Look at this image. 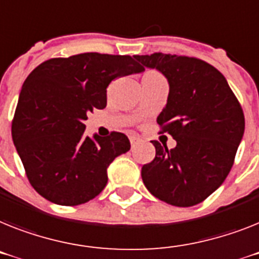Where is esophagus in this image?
Segmentation results:
<instances>
[{"instance_id":"34e87169","label":"esophagus","mask_w":259,"mask_h":259,"mask_svg":"<svg viewBox=\"0 0 259 259\" xmlns=\"http://www.w3.org/2000/svg\"><path fill=\"white\" fill-rule=\"evenodd\" d=\"M138 138H137V137H130V143H132V147H134L137 145V143H138Z\"/></svg>"}]
</instances>
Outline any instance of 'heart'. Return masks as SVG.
<instances>
[{"label":"heart","mask_w":259,"mask_h":259,"mask_svg":"<svg viewBox=\"0 0 259 259\" xmlns=\"http://www.w3.org/2000/svg\"><path fill=\"white\" fill-rule=\"evenodd\" d=\"M147 75H158V73H153V72H151V73H147Z\"/></svg>","instance_id":"obj_1"}]
</instances>
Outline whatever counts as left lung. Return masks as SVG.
Masks as SVG:
<instances>
[{"instance_id":"1","label":"left lung","mask_w":259,"mask_h":259,"mask_svg":"<svg viewBox=\"0 0 259 259\" xmlns=\"http://www.w3.org/2000/svg\"><path fill=\"white\" fill-rule=\"evenodd\" d=\"M168 81L167 104L156 122L177 141H153L155 158L141 175L149 192L175 207H192L224 183L244 137L242 108L220 71L203 60L155 52L136 55Z\"/></svg>"}]
</instances>
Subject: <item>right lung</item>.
Returning <instances> with one entry per match:
<instances>
[{
    "label": "right lung",
    "mask_w": 259,
    "mask_h": 259,
    "mask_svg": "<svg viewBox=\"0 0 259 259\" xmlns=\"http://www.w3.org/2000/svg\"><path fill=\"white\" fill-rule=\"evenodd\" d=\"M132 56L84 52L39 64L23 82L13 142L34 190L59 205H79L108 183V166L130 150L129 138L85 136L88 113L106 106V88L143 72Z\"/></svg>",
    "instance_id": "right-lung-1"
}]
</instances>
